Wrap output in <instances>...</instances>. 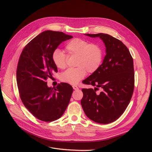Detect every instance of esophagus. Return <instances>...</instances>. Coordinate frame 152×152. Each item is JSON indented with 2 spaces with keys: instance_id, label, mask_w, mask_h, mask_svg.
Masks as SVG:
<instances>
[{
  "instance_id": "34e87169",
  "label": "esophagus",
  "mask_w": 152,
  "mask_h": 152,
  "mask_svg": "<svg viewBox=\"0 0 152 152\" xmlns=\"http://www.w3.org/2000/svg\"><path fill=\"white\" fill-rule=\"evenodd\" d=\"M73 89L74 90H79V87H78L77 86H73Z\"/></svg>"
}]
</instances>
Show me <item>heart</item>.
Returning a JSON list of instances; mask_svg holds the SVG:
<instances>
[{
  "label": "heart",
  "instance_id": "b5f03b06",
  "mask_svg": "<svg viewBox=\"0 0 152 152\" xmlns=\"http://www.w3.org/2000/svg\"><path fill=\"white\" fill-rule=\"evenodd\" d=\"M65 50L68 56H75L77 68H70L61 75V80L71 85H76L87 74L95 72L99 68L103 58V49L97 44H90L81 39H73L66 44ZM67 56L60 49L54 50L52 60L56 67L65 68Z\"/></svg>",
  "mask_w": 152,
  "mask_h": 152
}]
</instances>
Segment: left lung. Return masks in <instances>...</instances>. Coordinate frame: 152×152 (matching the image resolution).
I'll return each instance as SVG.
<instances>
[{
    "label": "left lung",
    "mask_w": 152,
    "mask_h": 152,
    "mask_svg": "<svg viewBox=\"0 0 152 152\" xmlns=\"http://www.w3.org/2000/svg\"><path fill=\"white\" fill-rule=\"evenodd\" d=\"M85 35L102 39L106 55L98 70L82 82L95 88L82 89L81 105L91 120L109 124L121 117L132 98L134 87L133 59L126 45L112 36L102 33ZM99 87L102 92L97 94L95 91Z\"/></svg>",
    "instance_id": "left-lung-1"
}]
</instances>
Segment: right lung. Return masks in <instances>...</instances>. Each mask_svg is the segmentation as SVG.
<instances>
[{
	"label": "right lung",
	"mask_w": 152,
	"mask_h": 152,
	"mask_svg": "<svg viewBox=\"0 0 152 152\" xmlns=\"http://www.w3.org/2000/svg\"><path fill=\"white\" fill-rule=\"evenodd\" d=\"M72 37L61 31H44L32 39L20 55L16 72L20 98L29 112L40 121L57 120L70 102L73 93L70 84L60 83L52 88L46 80L58 72L52 60L53 51Z\"/></svg>",
	"instance_id": "right-lung-1"
}]
</instances>
